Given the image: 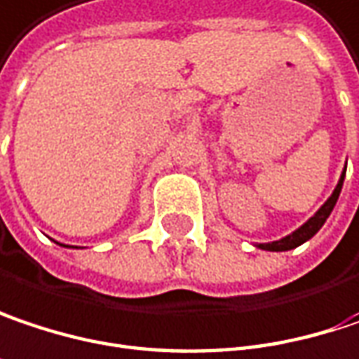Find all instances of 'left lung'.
I'll use <instances>...</instances> for the list:
<instances>
[{
  "mask_svg": "<svg viewBox=\"0 0 359 359\" xmlns=\"http://www.w3.org/2000/svg\"><path fill=\"white\" fill-rule=\"evenodd\" d=\"M343 179H345V172H343L341 179H339V182H337V187H335L333 195L327 199V203H325L318 212L314 213V215L310 217L309 222H306L302 228H298L294 234H290V236H285V238H281V241L267 243V245H259V248H263V250H290V248H296V246H300L302 243L310 241V238H312V236L323 228V224L327 222V217H329L331 212H333V208H335V203H337V199H339V193H341Z\"/></svg>",
  "mask_w": 359,
  "mask_h": 359,
  "instance_id": "1",
  "label": "left lung"
}]
</instances>
